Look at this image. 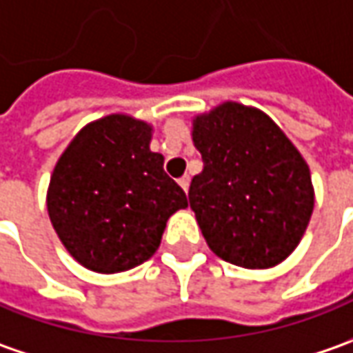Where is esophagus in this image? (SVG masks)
Returning <instances> with one entry per match:
<instances>
[{
	"label": "esophagus",
	"mask_w": 353,
	"mask_h": 353,
	"mask_svg": "<svg viewBox=\"0 0 353 353\" xmlns=\"http://www.w3.org/2000/svg\"><path fill=\"white\" fill-rule=\"evenodd\" d=\"M179 185H181V189H183V191L188 193V191H189V177L188 176L181 177V179H179Z\"/></svg>",
	"instance_id": "obj_1"
}]
</instances>
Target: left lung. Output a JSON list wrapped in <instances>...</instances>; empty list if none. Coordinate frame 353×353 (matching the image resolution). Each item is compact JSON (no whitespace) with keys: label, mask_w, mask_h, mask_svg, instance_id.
Here are the masks:
<instances>
[{"label":"left lung","mask_w":353,"mask_h":353,"mask_svg":"<svg viewBox=\"0 0 353 353\" xmlns=\"http://www.w3.org/2000/svg\"><path fill=\"white\" fill-rule=\"evenodd\" d=\"M203 172L189 205L209 248L248 270L274 268L297 248L314 209L310 170L256 107L225 101L193 119Z\"/></svg>","instance_id":"1"}]
</instances>
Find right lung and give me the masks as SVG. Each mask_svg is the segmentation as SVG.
<instances>
[{"label":"right lung","mask_w":353,"mask_h":353,"mask_svg":"<svg viewBox=\"0 0 353 353\" xmlns=\"http://www.w3.org/2000/svg\"><path fill=\"white\" fill-rule=\"evenodd\" d=\"M150 140L152 125L113 113L88 123L56 162L48 216L70 256L92 272L119 274L150 260L168 219L188 207Z\"/></svg>","instance_id":"1"}]
</instances>
